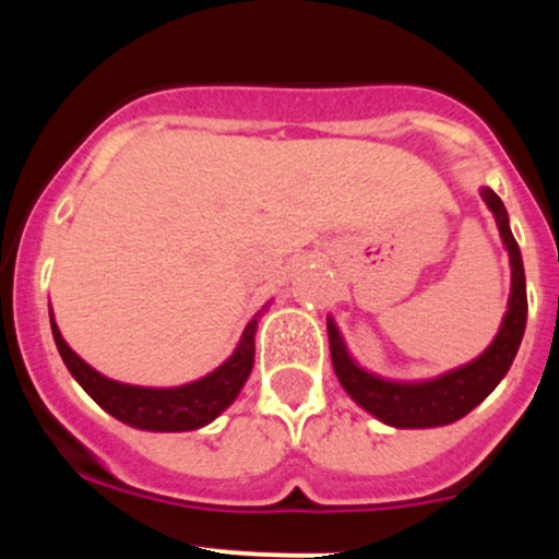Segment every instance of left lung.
Listing matches in <instances>:
<instances>
[{"label":"left lung","mask_w":559,"mask_h":559,"mask_svg":"<svg viewBox=\"0 0 559 559\" xmlns=\"http://www.w3.org/2000/svg\"><path fill=\"white\" fill-rule=\"evenodd\" d=\"M480 197H484V202L489 204L493 217H497L499 236H502L507 252H510L512 267V288L502 329L493 336V342L484 355L463 365V368L436 376L431 381H389V378L368 373V370L352 360L342 333H338L333 318H329L331 362L338 381H342V386L352 400L360 404L362 409H368L370 415H376L381 423H386V426L436 428L465 418L473 407H478L497 389V383L502 381L512 360H515L525 331V318H528L523 258L515 236L510 230V217H507L502 199L493 194L491 189H480Z\"/></svg>","instance_id":"1"}]
</instances>
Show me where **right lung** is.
Listing matches in <instances>:
<instances>
[{
  "mask_svg": "<svg viewBox=\"0 0 559 559\" xmlns=\"http://www.w3.org/2000/svg\"><path fill=\"white\" fill-rule=\"evenodd\" d=\"M254 333H258V318L249 320L234 355L210 376L183 383V386L150 389L131 386V383H120L96 373L92 365L83 362L66 344L52 318L55 344L60 349L62 362L68 365L70 376L112 418L126 423V426L141 428V431H197V428L213 423L223 409L234 404L249 373H252Z\"/></svg>",
  "mask_w": 559,
  "mask_h": 559,
  "instance_id": "add662e5",
  "label": "right lung"
}]
</instances>
